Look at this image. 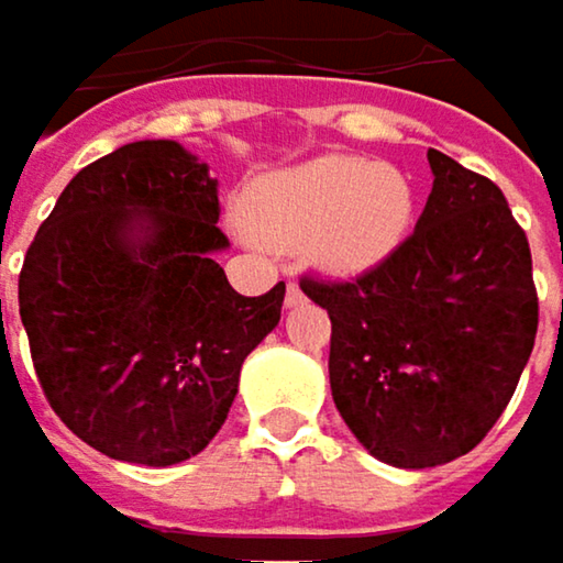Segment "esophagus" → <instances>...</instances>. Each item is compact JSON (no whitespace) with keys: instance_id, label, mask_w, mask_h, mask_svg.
Segmentation results:
<instances>
[{"instance_id":"34e87169","label":"esophagus","mask_w":563,"mask_h":563,"mask_svg":"<svg viewBox=\"0 0 563 563\" xmlns=\"http://www.w3.org/2000/svg\"><path fill=\"white\" fill-rule=\"evenodd\" d=\"M302 299H306V296H302V289H299L296 283H286V306L292 309V306H299Z\"/></svg>"}]
</instances>
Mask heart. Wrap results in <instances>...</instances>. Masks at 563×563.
<instances>
[{"label": "heart", "instance_id": "heart-1", "mask_svg": "<svg viewBox=\"0 0 563 563\" xmlns=\"http://www.w3.org/2000/svg\"><path fill=\"white\" fill-rule=\"evenodd\" d=\"M251 224L329 274L355 277L400 251L413 224L404 172L358 156H316L247 188Z\"/></svg>", "mask_w": 563, "mask_h": 563}]
</instances>
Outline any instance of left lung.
I'll return each instance as SVG.
<instances>
[{
    "label": "left lung",
    "instance_id": "obj_1",
    "mask_svg": "<svg viewBox=\"0 0 563 563\" xmlns=\"http://www.w3.org/2000/svg\"><path fill=\"white\" fill-rule=\"evenodd\" d=\"M413 234L355 280L302 277L332 319L329 385L355 440L397 470L470 453L503 417L538 332L528 238L486 175L430 150Z\"/></svg>",
    "mask_w": 563,
    "mask_h": 563
}]
</instances>
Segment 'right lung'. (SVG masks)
Instances as JSON below:
<instances>
[{"label":"right lung","instance_id":"obj_1","mask_svg":"<svg viewBox=\"0 0 563 563\" xmlns=\"http://www.w3.org/2000/svg\"><path fill=\"white\" fill-rule=\"evenodd\" d=\"M224 247L218 178L175 140L126 143L67 181L25 254L19 316L42 391L87 446L175 466L214 440L286 296H241Z\"/></svg>","mask_w":563,"mask_h":563}]
</instances>
